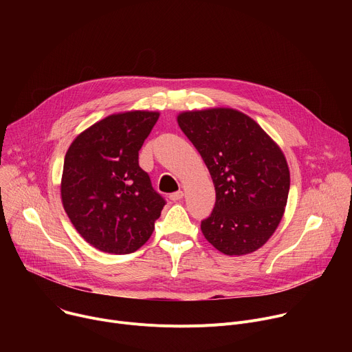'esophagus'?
Masks as SVG:
<instances>
[{"label":"esophagus","instance_id":"esophagus-1","mask_svg":"<svg viewBox=\"0 0 352 352\" xmlns=\"http://www.w3.org/2000/svg\"><path fill=\"white\" fill-rule=\"evenodd\" d=\"M182 196H184V192L182 190H177V192H173L170 195V199L173 200V202H175V200H181Z\"/></svg>","mask_w":352,"mask_h":352}]
</instances>
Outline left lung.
Returning <instances> with one entry per match:
<instances>
[{
  "instance_id": "1",
  "label": "left lung",
  "mask_w": 352,
  "mask_h": 352,
  "mask_svg": "<svg viewBox=\"0 0 352 352\" xmlns=\"http://www.w3.org/2000/svg\"><path fill=\"white\" fill-rule=\"evenodd\" d=\"M179 128L202 156L214 184L216 204L200 224L224 255L263 246L280 224L289 190V170L277 143L232 109L185 111Z\"/></svg>"
}]
</instances>
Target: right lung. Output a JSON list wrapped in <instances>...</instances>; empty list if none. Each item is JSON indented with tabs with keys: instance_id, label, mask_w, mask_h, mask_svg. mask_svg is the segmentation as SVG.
<instances>
[{
	"instance_id": "1",
	"label": "right lung",
	"mask_w": 352,
	"mask_h": 352,
	"mask_svg": "<svg viewBox=\"0 0 352 352\" xmlns=\"http://www.w3.org/2000/svg\"><path fill=\"white\" fill-rule=\"evenodd\" d=\"M159 116H109L78 135L65 155L64 209L80 236L103 252L138 250L152 235L166 205L139 167V150Z\"/></svg>"
}]
</instances>
